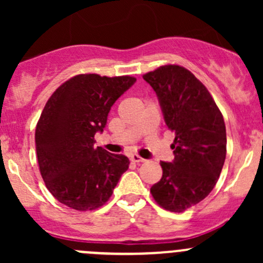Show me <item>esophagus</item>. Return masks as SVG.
I'll return each mask as SVG.
<instances>
[{
  "mask_svg": "<svg viewBox=\"0 0 263 263\" xmlns=\"http://www.w3.org/2000/svg\"><path fill=\"white\" fill-rule=\"evenodd\" d=\"M129 159H131V161H134V163H142V161H145V159H142L141 156H139L137 154H132V155L129 156Z\"/></svg>",
  "mask_w": 263,
  "mask_h": 263,
  "instance_id": "esophagus-1",
  "label": "esophagus"
}]
</instances>
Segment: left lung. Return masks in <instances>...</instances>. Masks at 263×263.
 Instances as JSON below:
<instances>
[{"label":"left lung","mask_w":263,"mask_h":263,"mask_svg":"<svg viewBox=\"0 0 263 263\" xmlns=\"http://www.w3.org/2000/svg\"><path fill=\"white\" fill-rule=\"evenodd\" d=\"M158 97L165 124L176 132L172 163L160 161L163 177L150 188L156 202L182 213L213 191L227 155L224 118L209 90L176 65L142 76Z\"/></svg>","instance_id":"obj_1"}]
</instances>
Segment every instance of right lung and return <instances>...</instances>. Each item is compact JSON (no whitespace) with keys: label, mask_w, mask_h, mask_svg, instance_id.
I'll return each mask as SVG.
<instances>
[{"label":"right lung","mask_w":263,"mask_h":263,"mask_svg":"<svg viewBox=\"0 0 263 263\" xmlns=\"http://www.w3.org/2000/svg\"><path fill=\"white\" fill-rule=\"evenodd\" d=\"M136 79L78 75L61 85L42 112L35 129L41 174L57 201L79 211L94 210L112 196L129 160L95 147L110 108Z\"/></svg>","instance_id":"1"}]
</instances>
